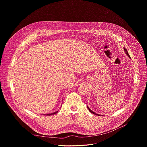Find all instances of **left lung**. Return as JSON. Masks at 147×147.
<instances>
[{"label":"left lung","instance_id":"1","mask_svg":"<svg viewBox=\"0 0 147 147\" xmlns=\"http://www.w3.org/2000/svg\"><path fill=\"white\" fill-rule=\"evenodd\" d=\"M124 51H125V53H126V54H127V55H128V57H129V58H130V56H129V55H128V51H127V49H125V47H124ZM87 108H88V110H89V111H90V112H91V113H92V114H95V115H98V116H99V115H100V114H96V113H94V112H93V111H92V110H90V109H89V108H88V107H87Z\"/></svg>","mask_w":147,"mask_h":147}]
</instances>
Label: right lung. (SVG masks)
Returning a JSON list of instances; mask_svg holds the SVG:
<instances>
[{
  "label": "right lung",
  "mask_w": 147,
  "mask_h": 147,
  "mask_svg": "<svg viewBox=\"0 0 147 147\" xmlns=\"http://www.w3.org/2000/svg\"><path fill=\"white\" fill-rule=\"evenodd\" d=\"M58 113V111H56V112H55V113H51V114H44V115H54V114H56V113Z\"/></svg>",
  "instance_id": "1"
}]
</instances>
